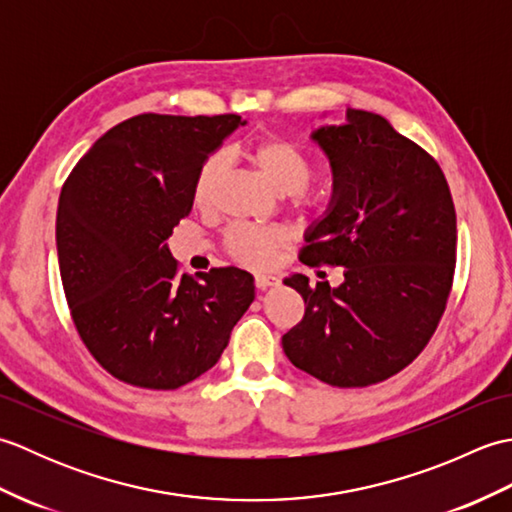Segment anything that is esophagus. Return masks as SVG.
<instances>
[{
    "mask_svg": "<svg viewBox=\"0 0 512 512\" xmlns=\"http://www.w3.org/2000/svg\"><path fill=\"white\" fill-rule=\"evenodd\" d=\"M277 284H279V277H275V275H264V273L255 275V286H257L259 290L273 288V286H277Z\"/></svg>",
    "mask_w": 512,
    "mask_h": 512,
    "instance_id": "obj_1",
    "label": "esophagus"
}]
</instances>
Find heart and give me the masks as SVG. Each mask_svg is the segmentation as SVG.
Masks as SVG:
<instances>
[{"instance_id":"b5f03b06","label":"heart","mask_w":512,"mask_h":512,"mask_svg":"<svg viewBox=\"0 0 512 512\" xmlns=\"http://www.w3.org/2000/svg\"><path fill=\"white\" fill-rule=\"evenodd\" d=\"M248 158L264 180L279 193H299L306 189L314 173L312 158L288 138L259 140L248 151ZM226 154L217 151L206 158L193 180V202L200 209H209L220 191L226 169ZM228 250L239 262L250 266H270L288 244L286 231L277 226L239 224L228 231Z\"/></svg>"}]
</instances>
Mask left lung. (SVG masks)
Returning a JSON list of instances; mask_svg holds the SVG:
<instances>
[{
    "instance_id": "left-lung-1",
    "label": "left lung",
    "mask_w": 512,
    "mask_h": 512,
    "mask_svg": "<svg viewBox=\"0 0 512 512\" xmlns=\"http://www.w3.org/2000/svg\"><path fill=\"white\" fill-rule=\"evenodd\" d=\"M310 138L330 160L332 198L301 262L343 266V284L286 277L306 314L281 345L323 383L367 387L407 367L438 328L455 270L453 198L438 162L374 112L347 110Z\"/></svg>"
}]
</instances>
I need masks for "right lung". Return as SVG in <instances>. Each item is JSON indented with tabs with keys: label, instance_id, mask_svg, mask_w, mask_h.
<instances>
[{
	"label": "right lung",
	"instance_id": "obj_1",
	"mask_svg": "<svg viewBox=\"0 0 512 512\" xmlns=\"http://www.w3.org/2000/svg\"><path fill=\"white\" fill-rule=\"evenodd\" d=\"M242 116L138 114L90 147L65 180L57 253L85 347L127 385L178 389L220 361L255 299L253 275L178 273L169 237L191 213L202 162Z\"/></svg>",
	"mask_w": 512,
	"mask_h": 512
}]
</instances>
